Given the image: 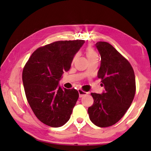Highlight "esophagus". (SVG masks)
I'll return each mask as SVG.
<instances>
[{
    "instance_id": "obj_1",
    "label": "esophagus",
    "mask_w": 151,
    "mask_h": 151,
    "mask_svg": "<svg viewBox=\"0 0 151 151\" xmlns=\"http://www.w3.org/2000/svg\"><path fill=\"white\" fill-rule=\"evenodd\" d=\"M78 93H79L80 98H82V97H83L84 96H85V95L88 94L87 92L84 91H82V89H78Z\"/></svg>"
}]
</instances>
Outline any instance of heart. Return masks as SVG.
<instances>
[{
  "mask_svg": "<svg viewBox=\"0 0 151 151\" xmlns=\"http://www.w3.org/2000/svg\"><path fill=\"white\" fill-rule=\"evenodd\" d=\"M86 55H87V58L88 59L97 56L98 54H97L96 51H95L91 47H88L87 48H86Z\"/></svg>",
  "mask_w": 151,
  "mask_h": 151,
  "instance_id": "heart-1",
  "label": "heart"
}]
</instances>
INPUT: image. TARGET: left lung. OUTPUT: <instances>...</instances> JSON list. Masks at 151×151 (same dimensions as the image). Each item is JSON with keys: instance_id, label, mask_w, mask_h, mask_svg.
<instances>
[{"instance_id": "8db88e82", "label": "left lung", "mask_w": 151, "mask_h": 151, "mask_svg": "<svg viewBox=\"0 0 151 151\" xmlns=\"http://www.w3.org/2000/svg\"><path fill=\"white\" fill-rule=\"evenodd\" d=\"M101 57L98 77L102 79V94L91 93L93 104L88 107L91 121L99 127H111L124 116L135 94V77L133 67L112 45L97 42Z\"/></svg>"}]
</instances>
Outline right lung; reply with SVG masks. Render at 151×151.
I'll return each mask as SVG.
<instances>
[{"instance_id":"1","label":"right lung","mask_w":151,"mask_h":151,"mask_svg":"<svg viewBox=\"0 0 151 151\" xmlns=\"http://www.w3.org/2000/svg\"><path fill=\"white\" fill-rule=\"evenodd\" d=\"M83 40L57 41L37 49L22 71L24 92L39 120L51 127H60L69 121L79 93L75 88L59 85L68 71Z\"/></svg>"}]
</instances>
